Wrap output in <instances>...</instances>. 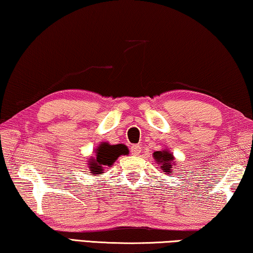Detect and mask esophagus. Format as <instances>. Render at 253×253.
<instances>
[{"label": "esophagus", "mask_w": 253, "mask_h": 253, "mask_svg": "<svg viewBox=\"0 0 253 253\" xmlns=\"http://www.w3.org/2000/svg\"><path fill=\"white\" fill-rule=\"evenodd\" d=\"M141 151H142L141 145H133L130 148V153L133 154V156H138V154L141 153Z\"/></svg>", "instance_id": "obj_1"}]
</instances>
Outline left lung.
Segmentation results:
<instances>
[{
    "instance_id": "8db88e82",
    "label": "left lung",
    "mask_w": 253,
    "mask_h": 253,
    "mask_svg": "<svg viewBox=\"0 0 253 253\" xmlns=\"http://www.w3.org/2000/svg\"><path fill=\"white\" fill-rule=\"evenodd\" d=\"M153 158L156 160V163L160 166V169L163 170V172L167 175H171V169L175 166V161H174V156H172L170 151H168L167 149H165L163 151H156L153 153Z\"/></svg>"
}]
</instances>
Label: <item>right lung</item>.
Instances as JSON below:
<instances>
[{
    "label": "right lung",
    "instance_id": "1",
    "mask_svg": "<svg viewBox=\"0 0 253 253\" xmlns=\"http://www.w3.org/2000/svg\"><path fill=\"white\" fill-rule=\"evenodd\" d=\"M95 157L88 160V169L90 174L102 175L105 166L111 167L119 156L128 153V149L124 144L110 145L108 143H101L95 150Z\"/></svg>",
    "mask_w": 253,
    "mask_h": 253
}]
</instances>
